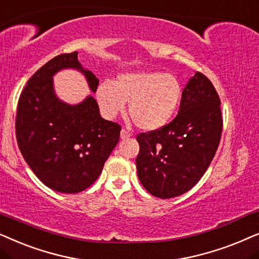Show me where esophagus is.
<instances>
[{
	"label": "esophagus",
	"instance_id": "1",
	"mask_svg": "<svg viewBox=\"0 0 259 259\" xmlns=\"http://www.w3.org/2000/svg\"><path fill=\"white\" fill-rule=\"evenodd\" d=\"M130 136H132V134L127 132L126 129H122V130H120V139H122V140L129 139Z\"/></svg>",
	"mask_w": 259,
	"mask_h": 259
}]
</instances>
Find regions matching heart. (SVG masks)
<instances>
[{
	"instance_id": "heart-1",
	"label": "heart",
	"mask_w": 259,
	"mask_h": 259,
	"mask_svg": "<svg viewBox=\"0 0 259 259\" xmlns=\"http://www.w3.org/2000/svg\"><path fill=\"white\" fill-rule=\"evenodd\" d=\"M181 95L179 79L158 71L120 74L115 84L104 81L97 89L99 106L108 118L122 113L125 103H130V117L143 130H156L169 123Z\"/></svg>"
}]
</instances>
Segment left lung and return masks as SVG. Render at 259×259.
<instances>
[{"label": "left lung", "instance_id": "obj_1", "mask_svg": "<svg viewBox=\"0 0 259 259\" xmlns=\"http://www.w3.org/2000/svg\"><path fill=\"white\" fill-rule=\"evenodd\" d=\"M222 132L219 96L211 80L196 72L182 91L177 117L167 125L136 137L141 184L160 199L189 191L211 164Z\"/></svg>", "mask_w": 259, "mask_h": 259}]
</instances>
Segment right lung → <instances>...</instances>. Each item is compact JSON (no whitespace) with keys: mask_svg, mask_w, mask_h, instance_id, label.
<instances>
[{"mask_svg":"<svg viewBox=\"0 0 259 259\" xmlns=\"http://www.w3.org/2000/svg\"><path fill=\"white\" fill-rule=\"evenodd\" d=\"M64 68L81 72L96 92L99 80L82 68L78 52L57 55L27 81L17 103L15 129L20 151L33 173L53 191L71 194L97 180L118 143L120 125L102 118L92 96L75 105L57 97L53 75Z\"/></svg>","mask_w":259,"mask_h":259,"instance_id":"obj_1","label":"right lung"}]
</instances>
